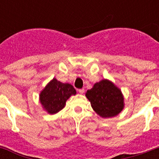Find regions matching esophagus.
Returning a JSON list of instances; mask_svg holds the SVG:
<instances>
[{
    "label": "esophagus",
    "instance_id": "obj_1",
    "mask_svg": "<svg viewBox=\"0 0 159 159\" xmlns=\"http://www.w3.org/2000/svg\"><path fill=\"white\" fill-rule=\"evenodd\" d=\"M78 92H79L80 94H83V93H84V92H85V90L83 89V88H82V89H79V90H78Z\"/></svg>",
    "mask_w": 159,
    "mask_h": 159
}]
</instances>
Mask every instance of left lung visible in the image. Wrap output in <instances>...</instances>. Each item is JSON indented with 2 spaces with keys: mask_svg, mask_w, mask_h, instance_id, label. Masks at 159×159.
Listing matches in <instances>:
<instances>
[{
  "mask_svg": "<svg viewBox=\"0 0 159 159\" xmlns=\"http://www.w3.org/2000/svg\"><path fill=\"white\" fill-rule=\"evenodd\" d=\"M86 97L96 113L102 118L118 116L125 107L121 90L108 79H102L86 92Z\"/></svg>",
  "mask_w": 159,
  "mask_h": 159,
  "instance_id": "obj_1",
  "label": "left lung"
}]
</instances>
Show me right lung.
Masks as SVG:
<instances>
[{"instance_id": "obj_1", "label": "right lung", "mask_w": 159, "mask_h": 159, "mask_svg": "<svg viewBox=\"0 0 159 159\" xmlns=\"http://www.w3.org/2000/svg\"><path fill=\"white\" fill-rule=\"evenodd\" d=\"M76 94L72 85L53 78L39 93V102L44 111L53 115L64 108L67 99Z\"/></svg>"}]
</instances>
